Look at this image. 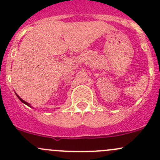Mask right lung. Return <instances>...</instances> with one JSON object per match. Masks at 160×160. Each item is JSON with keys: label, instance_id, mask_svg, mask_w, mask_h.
Segmentation results:
<instances>
[{"label": "right lung", "instance_id": "obj_1", "mask_svg": "<svg viewBox=\"0 0 160 160\" xmlns=\"http://www.w3.org/2000/svg\"><path fill=\"white\" fill-rule=\"evenodd\" d=\"M17 97H18V98H19V100H20V101H22V103H24V104H26V105H28V106H30V104H28V103H27V102H25V101H23V100H22V98H20V97H19V96H18V95H17Z\"/></svg>", "mask_w": 160, "mask_h": 160}]
</instances>
